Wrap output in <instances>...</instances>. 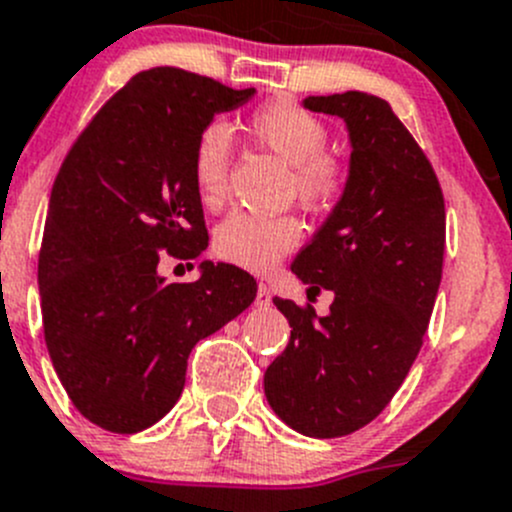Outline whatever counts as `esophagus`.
I'll use <instances>...</instances> for the list:
<instances>
[{"label":"esophagus","mask_w":512,"mask_h":512,"mask_svg":"<svg viewBox=\"0 0 512 512\" xmlns=\"http://www.w3.org/2000/svg\"><path fill=\"white\" fill-rule=\"evenodd\" d=\"M272 302V295H270V287L265 285V282H260L257 285V297H255V305L257 307H267Z\"/></svg>","instance_id":"34e87169"}]
</instances>
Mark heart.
<instances>
[{
  "mask_svg": "<svg viewBox=\"0 0 512 512\" xmlns=\"http://www.w3.org/2000/svg\"><path fill=\"white\" fill-rule=\"evenodd\" d=\"M250 135L292 165V190L297 200L327 212L345 197L350 167L327 152V127L320 117L292 99H272L247 117ZM232 137L222 122L207 124L192 147L190 172L197 197L205 207H220L230 192ZM302 240V225L292 215L262 217L232 212L215 232V252L225 262L252 272L270 270Z\"/></svg>",
  "mask_w": 512,
  "mask_h": 512,
  "instance_id": "obj_1",
  "label": "heart"
}]
</instances>
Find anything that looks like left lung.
I'll list each match as a JSON object with an SVG mask.
<instances>
[{
  "mask_svg": "<svg viewBox=\"0 0 512 512\" xmlns=\"http://www.w3.org/2000/svg\"><path fill=\"white\" fill-rule=\"evenodd\" d=\"M350 132V187L292 272L335 292L330 315L275 297L290 322L285 352L265 370L277 418L307 438L365 428L408 377L443 277L445 200L433 165L385 99L367 92L307 97Z\"/></svg>",
  "mask_w": 512,
  "mask_h": 512,
  "instance_id": "8db88e82",
  "label": "left lung"
}]
</instances>
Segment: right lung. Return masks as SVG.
Listing matches in <instances>:
<instances>
[{
    "label": "right lung",
    "mask_w": 512,
    "mask_h": 512,
    "mask_svg": "<svg viewBox=\"0 0 512 512\" xmlns=\"http://www.w3.org/2000/svg\"><path fill=\"white\" fill-rule=\"evenodd\" d=\"M252 94L147 69L104 102L59 167L39 250L44 340L74 408L109 433L165 418L192 347L255 300V277L225 262L205 260L195 282L157 275L165 255L207 250L192 147Z\"/></svg>",
    "instance_id": "obj_1"
}]
</instances>
